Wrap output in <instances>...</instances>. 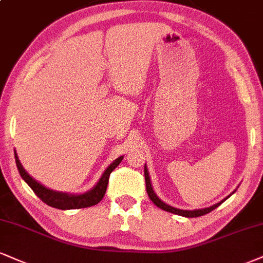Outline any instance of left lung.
Segmentation results:
<instances>
[{
  "label": "left lung",
  "mask_w": 263,
  "mask_h": 263,
  "mask_svg": "<svg viewBox=\"0 0 263 263\" xmlns=\"http://www.w3.org/2000/svg\"><path fill=\"white\" fill-rule=\"evenodd\" d=\"M144 179H145V189H147V194L149 196V198L153 202L154 204L157 205V207L162 208V210L166 211V212H170V213H174V214H178V216H182V217H187V218H195V217H201V216H204V214L210 213L213 210H216L218 205H220L223 203L224 201L227 200L229 196H228L227 198H224L223 201L218 202V203L211 205V207L208 208H202V210H195V211H186V210H179V208H175V207H172V205L164 203V202L160 200L159 197L156 195V192L153 191V187H152V183H151V178H149V174H148V169L147 166L144 165Z\"/></svg>",
  "instance_id": "left-lung-1"
}]
</instances>
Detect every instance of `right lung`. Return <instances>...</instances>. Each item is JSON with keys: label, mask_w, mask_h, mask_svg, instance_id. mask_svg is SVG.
I'll use <instances>...</instances> for the list:
<instances>
[{"label": "right lung", "mask_w": 263, "mask_h": 263, "mask_svg": "<svg viewBox=\"0 0 263 263\" xmlns=\"http://www.w3.org/2000/svg\"><path fill=\"white\" fill-rule=\"evenodd\" d=\"M15 158V164H17L18 172H20L22 179L24 180L28 185L30 186V189L33 190L34 194L40 198L44 203L53 208H58V210H77V208H85V207H91V205L99 203L103 200L104 195H105L107 182H109V176L110 174L116 166L121 163L123 157H119L118 159H115L114 162L106 167V170L104 172L99 181L97 182V185L89 191L84 192L81 195H73V194H66V192H59L53 191L45 187L44 185H41L40 182H37L36 180H34L31 176L24 170V167L22 166V164L18 159L17 153H14Z\"/></svg>", "instance_id": "obj_1"}]
</instances>
